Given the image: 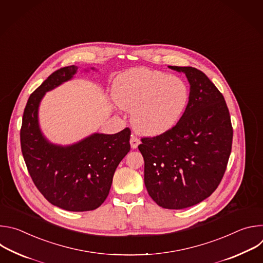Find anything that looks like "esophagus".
Segmentation results:
<instances>
[{"instance_id":"esophagus-1","label":"esophagus","mask_w":263,"mask_h":263,"mask_svg":"<svg viewBox=\"0 0 263 263\" xmlns=\"http://www.w3.org/2000/svg\"><path fill=\"white\" fill-rule=\"evenodd\" d=\"M139 143H140L139 139H138L136 136L131 135V138H130V144H131V147H132V148H136V147L138 146V144H139Z\"/></svg>"}]
</instances>
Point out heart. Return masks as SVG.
Masks as SVG:
<instances>
[{"label": "heart", "instance_id": "heart-1", "mask_svg": "<svg viewBox=\"0 0 263 263\" xmlns=\"http://www.w3.org/2000/svg\"><path fill=\"white\" fill-rule=\"evenodd\" d=\"M116 104L131 111V123L139 134L155 137L172 130L190 101V90L179 78L144 67L123 72L112 85Z\"/></svg>", "mask_w": 263, "mask_h": 263}]
</instances>
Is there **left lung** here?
<instances>
[{
	"instance_id": "obj_1",
	"label": "left lung",
	"mask_w": 263,
	"mask_h": 263,
	"mask_svg": "<svg viewBox=\"0 0 263 263\" xmlns=\"http://www.w3.org/2000/svg\"><path fill=\"white\" fill-rule=\"evenodd\" d=\"M185 73L190 101L168 132L142 138L146 191L159 206L184 209L207 199L226 171L233 129L226 102L206 74L192 66H168Z\"/></svg>"
}]
</instances>
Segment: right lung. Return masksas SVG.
Returning a JSON list of instances; mask_svg holds the SVG:
<instances>
[{
    "mask_svg": "<svg viewBox=\"0 0 263 263\" xmlns=\"http://www.w3.org/2000/svg\"><path fill=\"white\" fill-rule=\"evenodd\" d=\"M77 71L76 65L54 71L30 96L23 116L21 145L35 186L51 204L67 211H89L106 200L115 172L130 151L131 131L92 133L67 145L53 143L44 135L39 119L42 100Z\"/></svg>",
    "mask_w": 263,
    "mask_h": 263,
    "instance_id": "add662e5",
    "label": "right lung"
}]
</instances>
